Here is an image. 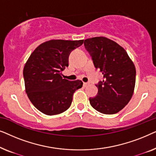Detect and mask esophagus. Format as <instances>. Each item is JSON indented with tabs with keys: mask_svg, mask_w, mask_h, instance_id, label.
I'll list each match as a JSON object with an SVG mask.
<instances>
[{
	"mask_svg": "<svg viewBox=\"0 0 156 156\" xmlns=\"http://www.w3.org/2000/svg\"><path fill=\"white\" fill-rule=\"evenodd\" d=\"M83 85H84V87H87V86H88V85H89V83L84 82V83H83Z\"/></svg>",
	"mask_w": 156,
	"mask_h": 156,
	"instance_id": "obj_1",
	"label": "esophagus"
}]
</instances>
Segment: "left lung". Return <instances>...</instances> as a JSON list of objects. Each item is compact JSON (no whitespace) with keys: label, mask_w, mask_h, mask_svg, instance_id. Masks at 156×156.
Segmentation results:
<instances>
[{"label":"left lung","mask_w":156,"mask_h":156,"mask_svg":"<svg viewBox=\"0 0 156 156\" xmlns=\"http://www.w3.org/2000/svg\"><path fill=\"white\" fill-rule=\"evenodd\" d=\"M84 47L104 80L96 84L98 94L89 98L91 106L100 113L114 114L129 103L136 83V68L126 51L105 37L88 38Z\"/></svg>","instance_id":"obj_1"}]
</instances>
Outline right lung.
Listing matches in <instances>:
<instances>
[{
  "label": "right lung",
  "mask_w": 156,
  "mask_h": 156,
  "mask_svg": "<svg viewBox=\"0 0 156 156\" xmlns=\"http://www.w3.org/2000/svg\"><path fill=\"white\" fill-rule=\"evenodd\" d=\"M83 42L84 40H51L30 55L23 69L25 91L40 112L52 116L71 106L73 94L82 88L83 82L62 79L61 72L69 66L70 52Z\"/></svg>",
  "instance_id": "right-lung-1"
}]
</instances>
